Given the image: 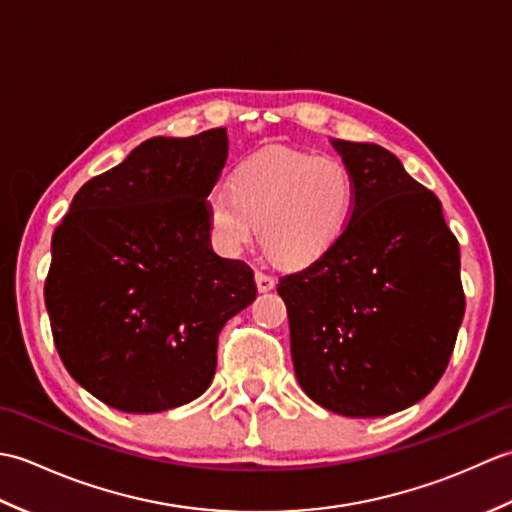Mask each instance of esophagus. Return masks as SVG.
Segmentation results:
<instances>
[{"label":"esophagus","mask_w":512,"mask_h":512,"mask_svg":"<svg viewBox=\"0 0 512 512\" xmlns=\"http://www.w3.org/2000/svg\"><path fill=\"white\" fill-rule=\"evenodd\" d=\"M255 284L259 292H270L275 288V279L266 273H255Z\"/></svg>","instance_id":"obj_1"}]
</instances>
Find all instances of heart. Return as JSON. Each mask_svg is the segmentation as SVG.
I'll return each instance as SVG.
<instances>
[{"instance_id": "obj_1", "label": "heart", "mask_w": 512, "mask_h": 512, "mask_svg": "<svg viewBox=\"0 0 512 512\" xmlns=\"http://www.w3.org/2000/svg\"><path fill=\"white\" fill-rule=\"evenodd\" d=\"M356 206L350 167L334 156L268 149L242 160L228 189L211 193L206 211L215 244L239 255L255 242L281 266H308L339 242Z\"/></svg>"}]
</instances>
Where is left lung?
<instances>
[{
    "label": "left lung",
    "instance_id": "8db88e82",
    "mask_svg": "<svg viewBox=\"0 0 512 512\" xmlns=\"http://www.w3.org/2000/svg\"><path fill=\"white\" fill-rule=\"evenodd\" d=\"M356 182L345 233L281 277L301 389L347 418L389 416L436 387L464 317L460 246L433 191L374 143L330 140Z\"/></svg>",
    "mask_w": 512,
    "mask_h": 512
}]
</instances>
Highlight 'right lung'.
<instances>
[{
	"instance_id": "1",
	"label": "right lung",
	"mask_w": 512,
	"mask_h": 512,
	"mask_svg": "<svg viewBox=\"0 0 512 512\" xmlns=\"http://www.w3.org/2000/svg\"><path fill=\"white\" fill-rule=\"evenodd\" d=\"M226 127L156 136L85 182L52 235L46 308L70 376L125 413L209 389L224 323L255 301L253 270L211 248L206 198Z\"/></svg>"
}]
</instances>
